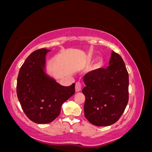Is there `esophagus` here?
Returning a JSON list of instances; mask_svg holds the SVG:
<instances>
[{"mask_svg":"<svg viewBox=\"0 0 152 152\" xmlns=\"http://www.w3.org/2000/svg\"><path fill=\"white\" fill-rule=\"evenodd\" d=\"M82 89V83L80 82H77L76 83V87H75V89L76 92L80 91Z\"/></svg>","mask_w":152,"mask_h":152,"instance_id":"esophagus-1","label":"esophagus"}]
</instances>
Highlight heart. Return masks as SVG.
I'll list each match as a JSON object with an SVG mask.
<instances>
[{
  "mask_svg": "<svg viewBox=\"0 0 152 152\" xmlns=\"http://www.w3.org/2000/svg\"><path fill=\"white\" fill-rule=\"evenodd\" d=\"M104 64V61L102 58H98V59H97V61H96V63H95L94 64V69H98L99 68V67H101Z\"/></svg>",
  "mask_w": 152,
  "mask_h": 152,
  "instance_id": "b5f03b06",
  "label": "heart"
}]
</instances>
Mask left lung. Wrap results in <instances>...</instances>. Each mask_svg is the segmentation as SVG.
Instances as JSON below:
<instances>
[{
    "label": "left lung",
    "instance_id": "obj_1",
    "mask_svg": "<svg viewBox=\"0 0 152 152\" xmlns=\"http://www.w3.org/2000/svg\"><path fill=\"white\" fill-rule=\"evenodd\" d=\"M109 64L107 68L93 70L84 76L85 117L94 126L115 124L128 102L129 76L125 63L113 51Z\"/></svg>",
    "mask_w": 152,
    "mask_h": 152
}]
</instances>
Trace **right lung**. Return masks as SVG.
Segmentation results:
<instances>
[{
	"mask_svg": "<svg viewBox=\"0 0 152 152\" xmlns=\"http://www.w3.org/2000/svg\"><path fill=\"white\" fill-rule=\"evenodd\" d=\"M41 48L26 58L17 79V96L28 118L37 124H48L61 113L63 103L75 93V84L64 87L45 73L46 55Z\"/></svg>",
	"mask_w": 152,
	"mask_h": 152,
	"instance_id": "1",
	"label": "right lung"
}]
</instances>
